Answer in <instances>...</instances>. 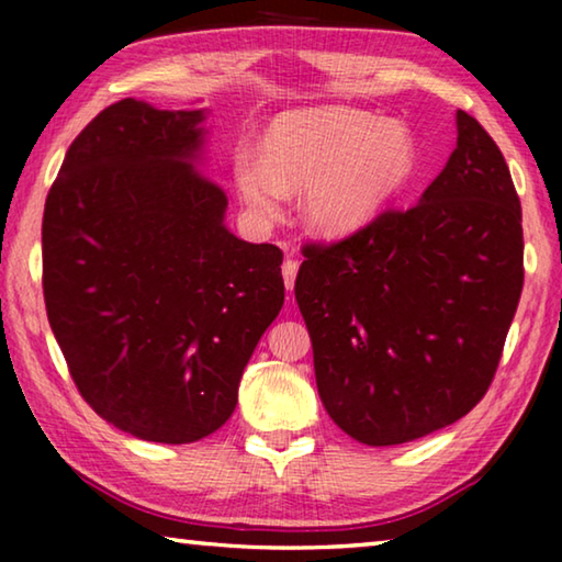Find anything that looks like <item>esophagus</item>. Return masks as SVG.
Returning <instances> with one entry per match:
<instances>
[{"instance_id": "obj_1", "label": "esophagus", "mask_w": 562, "mask_h": 562, "mask_svg": "<svg viewBox=\"0 0 562 562\" xmlns=\"http://www.w3.org/2000/svg\"><path fill=\"white\" fill-rule=\"evenodd\" d=\"M297 270H300L297 260H284L282 278H284V288H288V292L294 290V278H297Z\"/></svg>"}]
</instances>
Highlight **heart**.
Masks as SVG:
<instances>
[{"label":"heart","instance_id":"1","mask_svg":"<svg viewBox=\"0 0 562 562\" xmlns=\"http://www.w3.org/2000/svg\"><path fill=\"white\" fill-rule=\"evenodd\" d=\"M260 150L240 148L233 158L247 215L270 225L290 190H302V223L327 240L372 225L414 178L418 158L404 123L349 106L284 111L268 123Z\"/></svg>","mask_w":562,"mask_h":562}]
</instances>
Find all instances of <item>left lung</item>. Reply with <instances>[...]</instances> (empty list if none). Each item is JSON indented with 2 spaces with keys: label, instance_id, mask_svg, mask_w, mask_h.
Returning a JSON list of instances; mask_svg holds the SVG:
<instances>
[{
  "label": "left lung",
  "instance_id": "left-lung-1",
  "mask_svg": "<svg viewBox=\"0 0 562 562\" xmlns=\"http://www.w3.org/2000/svg\"><path fill=\"white\" fill-rule=\"evenodd\" d=\"M456 148L412 211L307 245L294 297L317 392L341 431L396 446L488 392L522 290L520 201L506 158L456 111Z\"/></svg>",
  "mask_w": 562,
  "mask_h": 562
}]
</instances>
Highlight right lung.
Returning a JSON list of instances; mask_svg holds the SVG:
<instances>
[{
	"mask_svg": "<svg viewBox=\"0 0 562 562\" xmlns=\"http://www.w3.org/2000/svg\"><path fill=\"white\" fill-rule=\"evenodd\" d=\"M205 119L111 103L66 150L44 205L54 337L93 412L144 441L221 429L284 302L280 247L227 231V198L203 170Z\"/></svg>",
	"mask_w": 562,
	"mask_h": 562,
	"instance_id": "1",
	"label": "right lung"
}]
</instances>
